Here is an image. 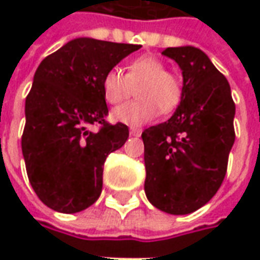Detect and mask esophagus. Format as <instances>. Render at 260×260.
I'll use <instances>...</instances> for the list:
<instances>
[{
  "mask_svg": "<svg viewBox=\"0 0 260 260\" xmlns=\"http://www.w3.org/2000/svg\"><path fill=\"white\" fill-rule=\"evenodd\" d=\"M130 135L135 136V137H139V136L142 135V130L140 128H136V127H132L130 128Z\"/></svg>",
  "mask_w": 260,
  "mask_h": 260,
  "instance_id": "34e87169",
  "label": "esophagus"
}]
</instances>
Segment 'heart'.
<instances>
[{
	"label": "heart",
	"instance_id": "obj_1",
	"mask_svg": "<svg viewBox=\"0 0 260 260\" xmlns=\"http://www.w3.org/2000/svg\"><path fill=\"white\" fill-rule=\"evenodd\" d=\"M136 89L133 103L113 110L111 118L121 124L143 125L152 121L159 110L171 113L181 103L182 86L168 72L165 63L153 55H142L125 66V75L118 69L108 71L103 78V94L108 104H120Z\"/></svg>",
	"mask_w": 260,
	"mask_h": 260
}]
</instances>
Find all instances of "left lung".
<instances>
[{
	"instance_id": "obj_1",
	"label": "left lung",
	"mask_w": 260,
	"mask_h": 260,
	"mask_svg": "<svg viewBox=\"0 0 260 260\" xmlns=\"http://www.w3.org/2000/svg\"><path fill=\"white\" fill-rule=\"evenodd\" d=\"M184 76L174 115L142 133L147 200L168 214H189L223 184L235 143L236 105L225 76L203 50L168 47Z\"/></svg>"
}]
</instances>
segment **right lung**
I'll list each match as a JSON object with an SVG mask.
<instances>
[{"label": "right lung", "mask_w": 260, "mask_h": 260, "mask_svg": "<svg viewBox=\"0 0 260 260\" xmlns=\"http://www.w3.org/2000/svg\"><path fill=\"white\" fill-rule=\"evenodd\" d=\"M140 47L79 37L37 68L25 98L21 150L28 181L49 208L71 214L98 200L105 159L128 137L127 125L105 121L103 78ZM91 124L100 130L91 132Z\"/></svg>", "instance_id": "1"}]
</instances>
